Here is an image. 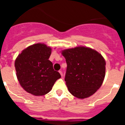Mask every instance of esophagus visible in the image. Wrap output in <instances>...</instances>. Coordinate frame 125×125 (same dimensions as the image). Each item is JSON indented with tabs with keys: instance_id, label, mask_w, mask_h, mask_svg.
Segmentation results:
<instances>
[{
	"instance_id": "esophagus-1",
	"label": "esophagus",
	"mask_w": 125,
	"mask_h": 125,
	"mask_svg": "<svg viewBox=\"0 0 125 125\" xmlns=\"http://www.w3.org/2000/svg\"><path fill=\"white\" fill-rule=\"evenodd\" d=\"M59 73L61 74V76H63V74H62V71H61V70L59 71Z\"/></svg>"
}]
</instances>
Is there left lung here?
<instances>
[{"instance_id": "obj_1", "label": "left lung", "mask_w": 125, "mask_h": 125, "mask_svg": "<svg viewBox=\"0 0 125 125\" xmlns=\"http://www.w3.org/2000/svg\"><path fill=\"white\" fill-rule=\"evenodd\" d=\"M67 63L65 81L69 92L84 99L101 87L105 76V61L100 53L85 47H76L62 52Z\"/></svg>"}]
</instances>
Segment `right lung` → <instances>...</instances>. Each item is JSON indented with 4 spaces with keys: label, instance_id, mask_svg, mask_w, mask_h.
Wrapping results in <instances>:
<instances>
[{
    "label": "right lung",
    "instance_id": "1",
    "mask_svg": "<svg viewBox=\"0 0 125 125\" xmlns=\"http://www.w3.org/2000/svg\"><path fill=\"white\" fill-rule=\"evenodd\" d=\"M51 54L50 47L38 43L27 47L15 59L17 79L25 91L35 96L44 95L61 77L49 60Z\"/></svg>",
    "mask_w": 125,
    "mask_h": 125
}]
</instances>
